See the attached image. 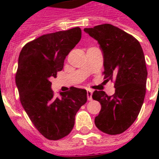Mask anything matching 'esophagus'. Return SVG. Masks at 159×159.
<instances>
[{
	"label": "esophagus",
	"mask_w": 159,
	"mask_h": 159,
	"mask_svg": "<svg viewBox=\"0 0 159 159\" xmlns=\"http://www.w3.org/2000/svg\"><path fill=\"white\" fill-rule=\"evenodd\" d=\"M92 95H93L92 90L88 89L87 90V98H88V100H89V101H91V100H93Z\"/></svg>",
	"instance_id": "34e87169"
}]
</instances>
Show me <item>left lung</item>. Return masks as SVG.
I'll return each mask as SVG.
<instances>
[{"instance_id": "left-lung-1", "label": "left lung", "mask_w": 159, "mask_h": 159, "mask_svg": "<svg viewBox=\"0 0 159 159\" xmlns=\"http://www.w3.org/2000/svg\"><path fill=\"white\" fill-rule=\"evenodd\" d=\"M84 31L97 40L103 53L104 79L115 80L112 96L97 90L93 93L102 106L95 125L106 134H120L134 123L144 102L148 75L144 52L137 39L109 24Z\"/></svg>"}]
</instances>
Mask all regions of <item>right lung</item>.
Listing matches in <instances>:
<instances>
[{"label": "right lung", "instance_id": "right-lung-1", "mask_svg": "<svg viewBox=\"0 0 159 159\" xmlns=\"http://www.w3.org/2000/svg\"><path fill=\"white\" fill-rule=\"evenodd\" d=\"M81 39L79 27L44 34L28 43L18 60L15 84L23 107L44 137L57 140L70 134L81 106L87 102L85 89L72 87L55 98L50 79L63 69L64 61Z\"/></svg>", "mask_w": 159, "mask_h": 159}]
</instances>
